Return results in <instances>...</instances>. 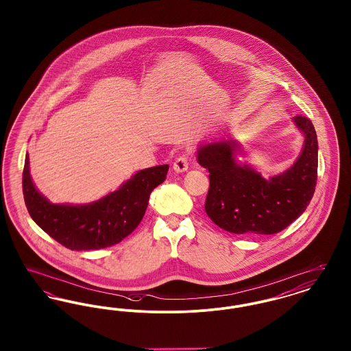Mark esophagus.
Segmentation results:
<instances>
[{"label":"esophagus","mask_w":351,"mask_h":351,"mask_svg":"<svg viewBox=\"0 0 351 351\" xmlns=\"http://www.w3.org/2000/svg\"><path fill=\"white\" fill-rule=\"evenodd\" d=\"M188 166H189V163H188V156H186V155L179 156V158L173 162V169H175L176 172H184V171H186Z\"/></svg>","instance_id":"34e87169"}]
</instances>
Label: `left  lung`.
<instances>
[{"mask_svg": "<svg viewBox=\"0 0 351 351\" xmlns=\"http://www.w3.org/2000/svg\"><path fill=\"white\" fill-rule=\"evenodd\" d=\"M305 134L296 163L284 173L263 179L247 166L234 160V142H217L201 147L199 163L209 171L205 212L221 229L238 235L275 234L304 213L317 182V135L312 121L295 117Z\"/></svg>", "mask_w": 351, "mask_h": 351, "instance_id": "left-lung-1", "label": "left lung"}]
</instances>
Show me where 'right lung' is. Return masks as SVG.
Segmentation results:
<instances>
[{
	"instance_id": "obj_1",
	"label": "right lung",
	"mask_w": 351,
	"mask_h": 351,
	"mask_svg": "<svg viewBox=\"0 0 351 351\" xmlns=\"http://www.w3.org/2000/svg\"><path fill=\"white\" fill-rule=\"evenodd\" d=\"M168 166L136 172L118 191L88 205H56L34 186L29 156L22 173L26 208L36 225L69 250H99L119 243L145 216L152 189L163 183Z\"/></svg>"
}]
</instances>
